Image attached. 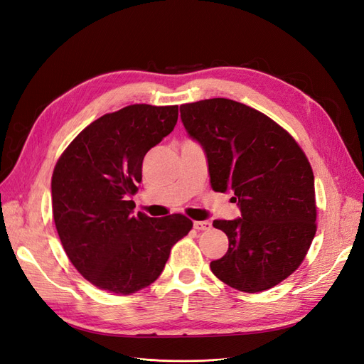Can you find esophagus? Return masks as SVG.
<instances>
[{
  "label": "esophagus",
  "mask_w": 364,
  "mask_h": 364,
  "mask_svg": "<svg viewBox=\"0 0 364 364\" xmlns=\"http://www.w3.org/2000/svg\"><path fill=\"white\" fill-rule=\"evenodd\" d=\"M213 228L211 222H208V220H203V222H194V229L197 230H209Z\"/></svg>",
  "instance_id": "1"
}]
</instances>
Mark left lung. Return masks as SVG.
I'll list each match as a JSON object with an SVG mask.
<instances>
[{"label": "left lung", "mask_w": 364, "mask_h": 364, "mask_svg": "<svg viewBox=\"0 0 364 364\" xmlns=\"http://www.w3.org/2000/svg\"><path fill=\"white\" fill-rule=\"evenodd\" d=\"M182 124L202 146L211 188L230 191L241 217L214 220L229 249L211 262L215 277L240 291L274 287L301 266L316 235L314 176L289 132L228 98L181 106Z\"/></svg>", "instance_id": "1"}]
</instances>
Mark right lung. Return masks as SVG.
Wrapping results in <instances>:
<instances>
[{"mask_svg":"<svg viewBox=\"0 0 364 364\" xmlns=\"http://www.w3.org/2000/svg\"><path fill=\"white\" fill-rule=\"evenodd\" d=\"M178 106L132 105L83 129L53 171V217L73 266L95 287L132 294L162 273L190 232L182 214H134L146 153L171 134Z\"/></svg>","mask_w":364,"mask_h":364,"instance_id":"right-lung-1","label":"right lung"}]
</instances>
